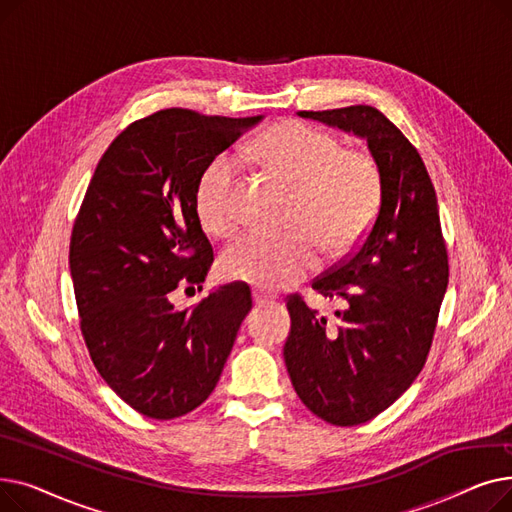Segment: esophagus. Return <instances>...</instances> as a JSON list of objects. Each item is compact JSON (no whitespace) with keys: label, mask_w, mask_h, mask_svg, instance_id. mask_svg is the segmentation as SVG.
Wrapping results in <instances>:
<instances>
[{"label":"esophagus","mask_w":512,"mask_h":512,"mask_svg":"<svg viewBox=\"0 0 512 512\" xmlns=\"http://www.w3.org/2000/svg\"><path fill=\"white\" fill-rule=\"evenodd\" d=\"M253 301H255V305H270V303H274V297L272 294H265L263 290H253Z\"/></svg>","instance_id":"1"}]
</instances>
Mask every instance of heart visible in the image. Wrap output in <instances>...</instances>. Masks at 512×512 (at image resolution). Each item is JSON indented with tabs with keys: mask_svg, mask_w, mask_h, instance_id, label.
<instances>
[{
	"mask_svg": "<svg viewBox=\"0 0 512 512\" xmlns=\"http://www.w3.org/2000/svg\"><path fill=\"white\" fill-rule=\"evenodd\" d=\"M261 164L294 184L284 232L251 230L226 247L222 274L261 290L301 280L317 265L319 240L332 255L344 253L367 232L382 197L373 157L346 149L336 134L313 124L286 120L251 147ZM195 205L203 228L228 236L240 222L242 176L232 153L215 155L199 176Z\"/></svg>",
	"mask_w": 512,
	"mask_h": 512,
	"instance_id": "1",
	"label": "heart"
}]
</instances>
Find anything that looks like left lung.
I'll list each match as a JSON object with an SVG mask.
<instances>
[{"mask_svg": "<svg viewBox=\"0 0 512 512\" xmlns=\"http://www.w3.org/2000/svg\"><path fill=\"white\" fill-rule=\"evenodd\" d=\"M299 114L363 137L382 178L380 209L361 245L311 282L346 303L336 324L299 292L286 297L290 382L313 415L351 427L386 411L423 369L448 286V251L423 159L380 110Z\"/></svg>", "mask_w": 512, "mask_h": 512, "instance_id": "1", "label": "left lung"}]
</instances>
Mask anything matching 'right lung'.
Returning <instances> with one entry per match:
<instances>
[{
  "label": "right lung",
  "mask_w": 512,
  "mask_h": 512,
  "mask_svg": "<svg viewBox=\"0 0 512 512\" xmlns=\"http://www.w3.org/2000/svg\"><path fill=\"white\" fill-rule=\"evenodd\" d=\"M261 116L168 107L107 147L70 236V274L89 355L128 407L151 419L191 413L218 384L251 288L232 282L176 311L180 286L203 288L213 263L195 191L209 161Z\"/></svg>",
  "instance_id": "add662e5"
}]
</instances>
